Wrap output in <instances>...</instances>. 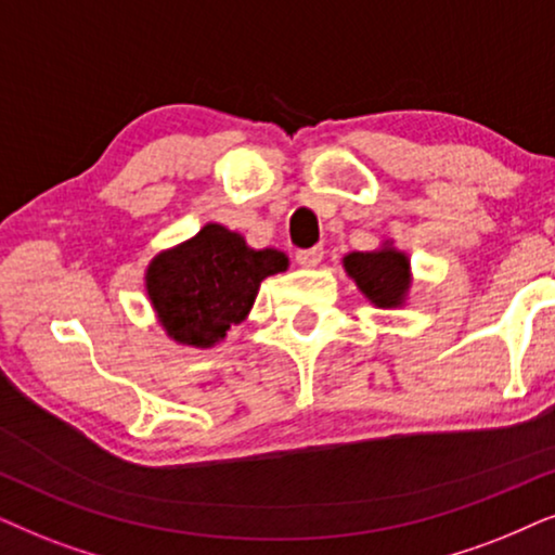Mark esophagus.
Masks as SVG:
<instances>
[{"label": "esophagus", "instance_id": "34e87169", "mask_svg": "<svg viewBox=\"0 0 555 555\" xmlns=\"http://www.w3.org/2000/svg\"><path fill=\"white\" fill-rule=\"evenodd\" d=\"M322 256H324V248H322V246L299 250V254H297V263L305 266V269H314V266H320Z\"/></svg>", "mask_w": 555, "mask_h": 555}]
</instances>
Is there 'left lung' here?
I'll use <instances>...</instances> for the list:
<instances>
[{"label": "left lung", "instance_id": "1", "mask_svg": "<svg viewBox=\"0 0 555 555\" xmlns=\"http://www.w3.org/2000/svg\"><path fill=\"white\" fill-rule=\"evenodd\" d=\"M347 276L378 309H398L409 299L413 276L411 258L386 241L375 250H352L343 258Z\"/></svg>", "mask_w": 555, "mask_h": 555}]
</instances>
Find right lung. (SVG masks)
I'll return each mask as SVG.
<instances>
[{
  "label": "right lung",
  "instance_id": "add662e5",
  "mask_svg": "<svg viewBox=\"0 0 555 555\" xmlns=\"http://www.w3.org/2000/svg\"><path fill=\"white\" fill-rule=\"evenodd\" d=\"M286 269L284 250L250 248L241 233L208 223L152 258L146 297L169 339L208 350L246 320L263 279Z\"/></svg>",
  "mask_w": 555,
  "mask_h": 555
}]
</instances>
